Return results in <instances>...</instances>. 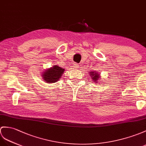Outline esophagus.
Here are the masks:
<instances>
[{
    "label": "esophagus",
    "mask_w": 146,
    "mask_h": 146,
    "mask_svg": "<svg viewBox=\"0 0 146 146\" xmlns=\"http://www.w3.org/2000/svg\"><path fill=\"white\" fill-rule=\"evenodd\" d=\"M74 68H79V65H78V64H74Z\"/></svg>",
    "instance_id": "34e87169"
}]
</instances>
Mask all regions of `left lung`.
<instances>
[{
	"label": "left lung",
	"instance_id": "left-lung-1",
	"mask_svg": "<svg viewBox=\"0 0 146 146\" xmlns=\"http://www.w3.org/2000/svg\"><path fill=\"white\" fill-rule=\"evenodd\" d=\"M100 74V73H98V72H97V71H91V72H90V76L91 77V79L92 80V81L94 82L95 83H102V82H99V80H101V76Z\"/></svg>",
	"mask_w": 146,
	"mask_h": 146
}]
</instances>
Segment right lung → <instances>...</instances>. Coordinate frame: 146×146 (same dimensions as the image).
I'll return each mask as SVG.
<instances>
[{"label": "right lung", "instance_id": "obj_1", "mask_svg": "<svg viewBox=\"0 0 146 146\" xmlns=\"http://www.w3.org/2000/svg\"><path fill=\"white\" fill-rule=\"evenodd\" d=\"M65 69L58 65H54L50 68L45 69L41 73L42 79L46 83H54L61 79Z\"/></svg>", "mask_w": 146, "mask_h": 146}]
</instances>
